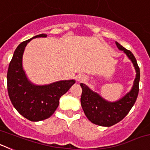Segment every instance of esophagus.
I'll list each match as a JSON object with an SVG mask.
<instances>
[{"mask_svg":"<svg viewBox=\"0 0 150 150\" xmlns=\"http://www.w3.org/2000/svg\"><path fill=\"white\" fill-rule=\"evenodd\" d=\"M86 79V77H85L84 75L83 74H79L77 76H76V81L77 82H83Z\"/></svg>","mask_w":150,"mask_h":150,"instance_id":"esophagus-1","label":"esophagus"}]
</instances>
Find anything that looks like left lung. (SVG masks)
<instances>
[{"mask_svg":"<svg viewBox=\"0 0 150 150\" xmlns=\"http://www.w3.org/2000/svg\"><path fill=\"white\" fill-rule=\"evenodd\" d=\"M116 45L119 50L126 54L136 71V77L131 91L120 100L110 102L90 89L86 85L80 83L83 89L80 101L85 114L89 121L100 126H112L123 120L134 104L139 92L140 68L137 60L132 52L124 48L118 42H116Z\"/></svg>","mask_w":150,"mask_h":150,"instance_id":"left-lung-1","label":"left lung"}]
</instances>
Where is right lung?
<instances>
[{
  "label": "right lung",
  "mask_w": 150,
  "mask_h": 150,
  "mask_svg": "<svg viewBox=\"0 0 150 150\" xmlns=\"http://www.w3.org/2000/svg\"><path fill=\"white\" fill-rule=\"evenodd\" d=\"M46 36L45 34H39L18 45L7 71V90L12 104L22 116L31 122L50 118L59 106L61 97L75 83L74 79H71L37 86L27 78L22 67L25 48L33 38Z\"/></svg>",
  "instance_id": "add662e5"
}]
</instances>
